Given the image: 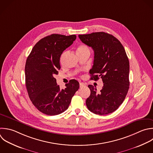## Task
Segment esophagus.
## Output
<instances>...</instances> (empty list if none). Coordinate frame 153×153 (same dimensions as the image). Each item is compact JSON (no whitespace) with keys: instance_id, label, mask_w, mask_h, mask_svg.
Listing matches in <instances>:
<instances>
[{"instance_id":"obj_1","label":"esophagus","mask_w":153,"mask_h":153,"mask_svg":"<svg viewBox=\"0 0 153 153\" xmlns=\"http://www.w3.org/2000/svg\"><path fill=\"white\" fill-rule=\"evenodd\" d=\"M85 86H86V85H85V83H84V82H80V83H79V87H80V88H82V87H85Z\"/></svg>"}]
</instances>
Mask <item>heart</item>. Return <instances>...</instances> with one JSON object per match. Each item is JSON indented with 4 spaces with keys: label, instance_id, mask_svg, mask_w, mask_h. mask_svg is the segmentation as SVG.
Here are the masks:
<instances>
[{
    "label": "heart",
    "instance_id": "b5f03b06",
    "mask_svg": "<svg viewBox=\"0 0 153 153\" xmlns=\"http://www.w3.org/2000/svg\"><path fill=\"white\" fill-rule=\"evenodd\" d=\"M88 48L87 46L84 45H81L78 47L77 51H84V50H88Z\"/></svg>",
    "mask_w": 153,
    "mask_h": 153
}]
</instances>
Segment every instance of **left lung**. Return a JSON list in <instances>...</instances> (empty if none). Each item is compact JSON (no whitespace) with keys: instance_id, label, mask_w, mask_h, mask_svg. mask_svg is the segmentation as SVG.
Masks as SVG:
<instances>
[{"instance_id":"8db88e82","label":"left lung","mask_w":153,"mask_h":153,"mask_svg":"<svg viewBox=\"0 0 153 153\" xmlns=\"http://www.w3.org/2000/svg\"><path fill=\"white\" fill-rule=\"evenodd\" d=\"M78 36L94 53L90 79L97 81L100 78L103 82L99 92L93 85H88L91 93L85 102L87 107L95 114H111L123 102L129 88V62L126 51L115 37L105 32Z\"/></svg>"}]
</instances>
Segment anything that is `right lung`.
Wrapping results in <instances>:
<instances>
[{
    "mask_svg": "<svg viewBox=\"0 0 153 153\" xmlns=\"http://www.w3.org/2000/svg\"><path fill=\"white\" fill-rule=\"evenodd\" d=\"M75 35L52 34L39 41L32 48L25 65L26 85L33 105L41 112L56 115L65 111L79 84L71 79L65 89L57 84L54 75L60 69L63 51L76 39Z\"/></svg>",
    "mask_w": 153,
    "mask_h": 153,
    "instance_id": "1",
    "label": "right lung"
}]
</instances>
